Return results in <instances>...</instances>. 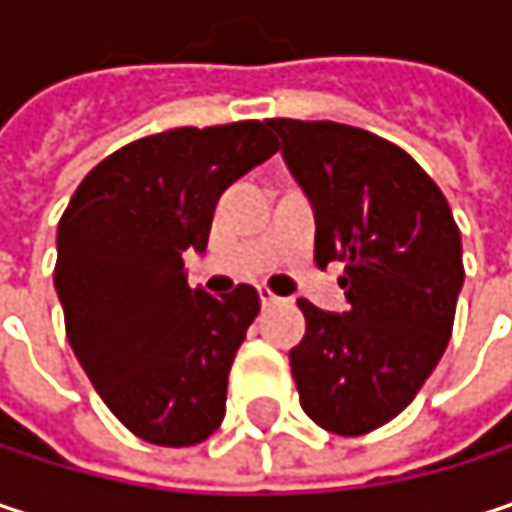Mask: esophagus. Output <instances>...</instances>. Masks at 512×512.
I'll return each mask as SVG.
<instances>
[{"mask_svg": "<svg viewBox=\"0 0 512 512\" xmlns=\"http://www.w3.org/2000/svg\"><path fill=\"white\" fill-rule=\"evenodd\" d=\"M257 296H260V305H263V308H269V305H278V302H281V296H275L269 287H257Z\"/></svg>", "mask_w": 512, "mask_h": 512, "instance_id": "34e87169", "label": "esophagus"}]
</instances>
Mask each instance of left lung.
Returning a JSON list of instances; mask_svg holds the SVG:
<instances>
[{
    "mask_svg": "<svg viewBox=\"0 0 512 512\" xmlns=\"http://www.w3.org/2000/svg\"><path fill=\"white\" fill-rule=\"evenodd\" d=\"M281 156L314 210L317 266L344 263L347 311L305 299L290 367L305 415L361 436L400 415L436 370L462 290L454 213L397 145L335 121L272 118Z\"/></svg>",
    "mask_w": 512,
    "mask_h": 512,
    "instance_id": "8db88e82",
    "label": "left lung"
}]
</instances>
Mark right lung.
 <instances>
[{
	"label": "right lung",
	"instance_id": "right-lung-1",
	"mask_svg": "<svg viewBox=\"0 0 512 512\" xmlns=\"http://www.w3.org/2000/svg\"><path fill=\"white\" fill-rule=\"evenodd\" d=\"M278 151L260 121L139 139L73 192L58 222L55 290L67 341L115 418L139 439L189 448L225 418L228 373L260 311L255 287H189L219 195Z\"/></svg>",
	"mask_w": 512,
	"mask_h": 512
}]
</instances>
